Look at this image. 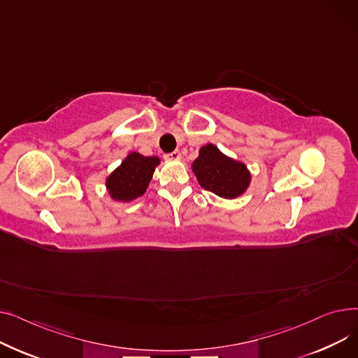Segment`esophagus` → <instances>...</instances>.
<instances>
[{
    "label": "esophagus",
    "instance_id": "esophagus-1",
    "mask_svg": "<svg viewBox=\"0 0 358 358\" xmlns=\"http://www.w3.org/2000/svg\"><path fill=\"white\" fill-rule=\"evenodd\" d=\"M164 158H165V159H173V161H177V159H180V158H181V154H180V150H173V152L165 154V155H164Z\"/></svg>",
    "mask_w": 358,
    "mask_h": 358
}]
</instances>
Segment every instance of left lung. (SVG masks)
Instances as JSON below:
<instances>
[{"mask_svg": "<svg viewBox=\"0 0 358 358\" xmlns=\"http://www.w3.org/2000/svg\"><path fill=\"white\" fill-rule=\"evenodd\" d=\"M193 171L204 190L223 199H235L247 190L251 176L247 166L238 162L212 145H204L193 162Z\"/></svg>", "mask_w": 358, "mask_h": 358, "instance_id": "obj_1", "label": "left lung"}]
</instances>
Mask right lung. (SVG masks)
<instances>
[{
  "instance_id": "1",
  "label": "right lung",
  "mask_w": 358,
  "mask_h": 358,
  "mask_svg": "<svg viewBox=\"0 0 358 358\" xmlns=\"http://www.w3.org/2000/svg\"><path fill=\"white\" fill-rule=\"evenodd\" d=\"M159 164L157 157L131 152L107 178V190L115 200L130 201L142 196Z\"/></svg>"
}]
</instances>
